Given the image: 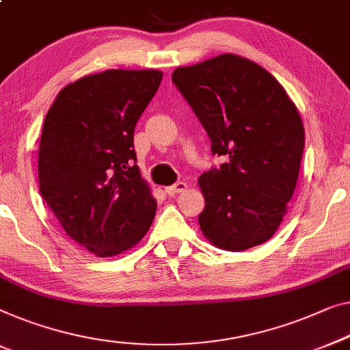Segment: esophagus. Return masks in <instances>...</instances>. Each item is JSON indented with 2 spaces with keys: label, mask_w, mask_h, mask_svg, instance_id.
I'll return each mask as SVG.
<instances>
[{
  "label": "esophagus",
  "mask_w": 350,
  "mask_h": 350,
  "mask_svg": "<svg viewBox=\"0 0 350 350\" xmlns=\"http://www.w3.org/2000/svg\"><path fill=\"white\" fill-rule=\"evenodd\" d=\"M187 189V185L185 183V181H178V183L172 185V186H167L165 187V192L169 196H175V194H180V192H183Z\"/></svg>",
  "instance_id": "1"
}]
</instances>
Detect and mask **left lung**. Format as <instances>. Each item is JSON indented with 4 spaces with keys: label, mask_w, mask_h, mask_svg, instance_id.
Listing matches in <instances>:
<instances>
[{
    "label": "left lung",
    "mask_w": 350,
    "mask_h": 350,
    "mask_svg": "<svg viewBox=\"0 0 350 350\" xmlns=\"http://www.w3.org/2000/svg\"><path fill=\"white\" fill-rule=\"evenodd\" d=\"M172 82L205 128L211 153L227 158L199 176L202 234L226 251L268 241L300 172L305 128L295 104L268 70L234 53L180 66Z\"/></svg>",
    "instance_id": "8db88e82"
}]
</instances>
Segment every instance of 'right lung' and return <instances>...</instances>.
<instances>
[{
	"label": "right lung",
	"mask_w": 350,
	"mask_h": 350,
	"mask_svg": "<svg viewBox=\"0 0 350 350\" xmlns=\"http://www.w3.org/2000/svg\"><path fill=\"white\" fill-rule=\"evenodd\" d=\"M158 69H107L66 85L45 115L39 191L75 243L98 257L137 245L156 215L134 129L159 88Z\"/></svg>",
	"instance_id": "add662e5"
}]
</instances>
